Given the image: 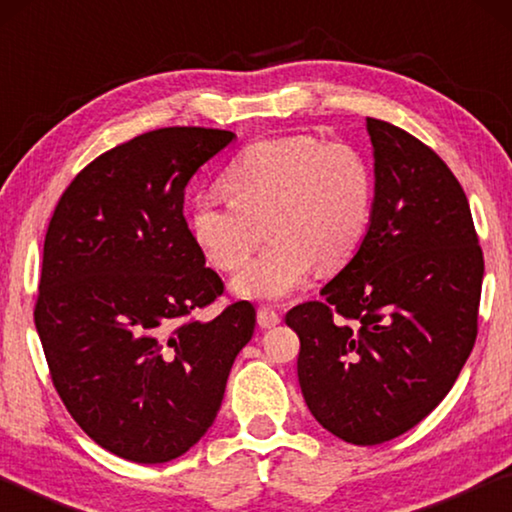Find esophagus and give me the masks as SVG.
Returning a JSON list of instances; mask_svg holds the SVG:
<instances>
[{"mask_svg": "<svg viewBox=\"0 0 512 512\" xmlns=\"http://www.w3.org/2000/svg\"><path fill=\"white\" fill-rule=\"evenodd\" d=\"M257 323L262 327H275L277 323H280V314L273 307H259L257 309Z\"/></svg>", "mask_w": 512, "mask_h": 512, "instance_id": "1", "label": "esophagus"}]
</instances>
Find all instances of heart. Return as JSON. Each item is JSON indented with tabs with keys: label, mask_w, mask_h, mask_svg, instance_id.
I'll list each match as a JSON object with an SVG mask.
<instances>
[{
	"label": "heart",
	"mask_w": 512,
	"mask_h": 512,
	"mask_svg": "<svg viewBox=\"0 0 512 512\" xmlns=\"http://www.w3.org/2000/svg\"><path fill=\"white\" fill-rule=\"evenodd\" d=\"M225 196H196L189 228L196 246L221 271L244 266L241 298L282 300L305 287L316 262L339 266L357 253L375 210V173L348 142L314 135L268 137L250 144L221 178Z\"/></svg>",
	"instance_id": "b5f03b06"
}]
</instances>
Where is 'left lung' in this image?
<instances>
[{
    "instance_id": "left-lung-1",
    "label": "left lung",
    "mask_w": 512,
    "mask_h": 512,
    "mask_svg": "<svg viewBox=\"0 0 512 512\" xmlns=\"http://www.w3.org/2000/svg\"><path fill=\"white\" fill-rule=\"evenodd\" d=\"M375 210L323 300L287 314L314 418L352 445L402 436L443 402L476 341L483 253L461 183L427 144L366 119Z\"/></svg>"
}]
</instances>
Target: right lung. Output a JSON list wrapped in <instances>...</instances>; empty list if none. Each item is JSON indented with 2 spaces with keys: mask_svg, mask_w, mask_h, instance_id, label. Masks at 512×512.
Wrapping results in <instances>:
<instances>
[{
  "mask_svg": "<svg viewBox=\"0 0 512 512\" xmlns=\"http://www.w3.org/2000/svg\"><path fill=\"white\" fill-rule=\"evenodd\" d=\"M235 133L173 126L90 162L51 216L33 318L60 400L94 443L133 463L183 456L212 427L253 339L187 228L185 189Z\"/></svg>",
  "mask_w": 512,
  "mask_h": 512,
  "instance_id": "right-lung-1",
  "label": "right lung"
}]
</instances>
